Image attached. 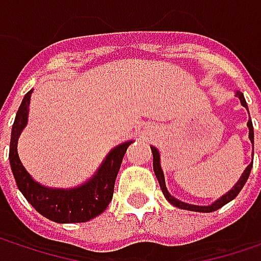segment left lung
Masks as SVG:
<instances>
[{
    "label": "left lung",
    "mask_w": 261,
    "mask_h": 261,
    "mask_svg": "<svg viewBox=\"0 0 261 261\" xmlns=\"http://www.w3.org/2000/svg\"><path fill=\"white\" fill-rule=\"evenodd\" d=\"M236 96H239V99H240V102H242V106L243 107H246L248 109V106H246V101H245V96H243V93H240V92H237L236 93ZM248 128H249V140L252 142V146H254V128H252V122H251V119L248 121ZM151 151H152V166H154V174H155V177H157V180L160 182V189H162V192H163V195H165V198L171 202V204H174L175 207H178V208H184V210H190V212H202V213H210V212H215V210H218V208H221V207H224L225 204H228L231 199H234L236 196L239 195V192L242 190V187L245 186V182L248 180V177H249V172H251V168H252V163L245 169V172L242 174V177H240V180L236 182V186L227 193V195H224L222 198H219L215 204H212V205H208V207H199V205H190V204H186V202H181V201H178L177 198H174V196H171V193L168 192V189H166V186H165V177H163V171H162V168H160V155H159V151L154 148V146H151Z\"/></svg>",
    "instance_id": "1"
}]
</instances>
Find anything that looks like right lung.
Wrapping results in <instances>:
<instances>
[{"instance_id":"obj_1","label":"right lung","mask_w":261,"mask_h":261,"mask_svg":"<svg viewBox=\"0 0 261 261\" xmlns=\"http://www.w3.org/2000/svg\"><path fill=\"white\" fill-rule=\"evenodd\" d=\"M30 90L24 96L19 110L16 113L13 127H12V137H10V166L16 184L25 199L45 218L59 222V224H75V222H87L98 215H101L113 198L115 181L124 159V154L131 142H125L116 146L102 166L99 168L98 174L77 189H48L43 187L30 177L19 160L18 155V137L27 124L28 106H30Z\"/></svg>"}]
</instances>
